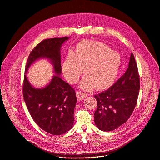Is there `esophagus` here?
Returning a JSON list of instances; mask_svg holds the SVG:
<instances>
[{"label": "esophagus", "instance_id": "34e87169", "mask_svg": "<svg viewBox=\"0 0 160 160\" xmlns=\"http://www.w3.org/2000/svg\"><path fill=\"white\" fill-rule=\"evenodd\" d=\"M76 96H77V98L79 101H81V100L84 99L85 98H87V93H84L83 92H78L76 93Z\"/></svg>", "mask_w": 160, "mask_h": 160}]
</instances>
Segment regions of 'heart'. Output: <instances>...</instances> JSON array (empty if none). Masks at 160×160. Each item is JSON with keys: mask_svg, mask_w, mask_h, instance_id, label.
Masks as SVG:
<instances>
[{"mask_svg": "<svg viewBox=\"0 0 160 160\" xmlns=\"http://www.w3.org/2000/svg\"><path fill=\"white\" fill-rule=\"evenodd\" d=\"M120 55L107 44L96 41H82L76 51L69 52L65 58L62 70L70 83L76 82L82 73L87 74L80 82V88L98 90L109 88L114 82L120 68Z\"/></svg>", "mask_w": 160, "mask_h": 160, "instance_id": "heart-1", "label": "heart"}]
</instances>
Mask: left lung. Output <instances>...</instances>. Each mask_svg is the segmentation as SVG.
Returning a JSON list of instances; mask_svg holds the SVG:
<instances>
[{
	"label": "left lung",
	"mask_w": 160,
	"mask_h": 160,
	"mask_svg": "<svg viewBox=\"0 0 160 160\" xmlns=\"http://www.w3.org/2000/svg\"><path fill=\"white\" fill-rule=\"evenodd\" d=\"M139 88L137 64L131 53L123 76L107 90L94 96L97 100V110L94 113L96 127L108 132L127 121L136 105Z\"/></svg>",
	"instance_id": "obj_1"
}]
</instances>
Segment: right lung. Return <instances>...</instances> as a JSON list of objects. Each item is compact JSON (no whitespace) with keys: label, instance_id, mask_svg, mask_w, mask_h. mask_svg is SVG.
I'll list each match as a JSON object with an SVG mask.
<instances>
[{"label":"right lung","instance_id":"1","mask_svg":"<svg viewBox=\"0 0 160 160\" xmlns=\"http://www.w3.org/2000/svg\"><path fill=\"white\" fill-rule=\"evenodd\" d=\"M68 40V37H65L42 41L31 52L25 68L23 96L26 107L36 124L53 135L67 132L73 125L76 93L61 78V48ZM41 58L48 59L55 74L47 86L36 88L28 80L26 73L31 66Z\"/></svg>","mask_w":160,"mask_h":160}]
</instances>
